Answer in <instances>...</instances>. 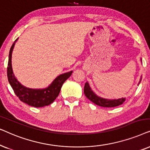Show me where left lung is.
I'll list each match as a JSON object with an SVG mask.
<instances>
[{"label":"left lung","mask_w":150,"mask_h":150,"mask_svg":"<svg viewBox=\"0 0 150 150\" xmlns=\"http://www.w3.org/2000/svg\"><path fill=\"white\" fill-rule=\"evenodd\" d=\"M83 93H84L86 97L89 100H91L92 102L95 103L96 105H99V106L101 107H115L117 106V105L122 104L125 100V98H121L119 99H106L101 98L100 97H98V96L96 95L95 94L93 93V91L91 89L88 82L85 83L84 88H83Z\"/></svg>","instance_id":"8db88e82"}]
</instances>
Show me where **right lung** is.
Listing matches in <instances>:
<instances>
[{"label": "right lung", "mask_w": 150, "mask_h": 150, "mask_svg": "<svg viewBox=\"0 0 150 150\" xmlns=\"http://www.w3.org/2000/svg\"><path fill=\"white\" fill-rule=\"evenodd\" d=\"M15 42L10 49L7 65L8 81L13 88V92L20 99V100L31 106L40 108L49 105L57 98L64 82L71 76L73 71L62 74L47 88L31 89L23 86L14 77L11 69V53L14 47Z\"/></svg>", "instance_id": "obj_1"}]
</instances>
